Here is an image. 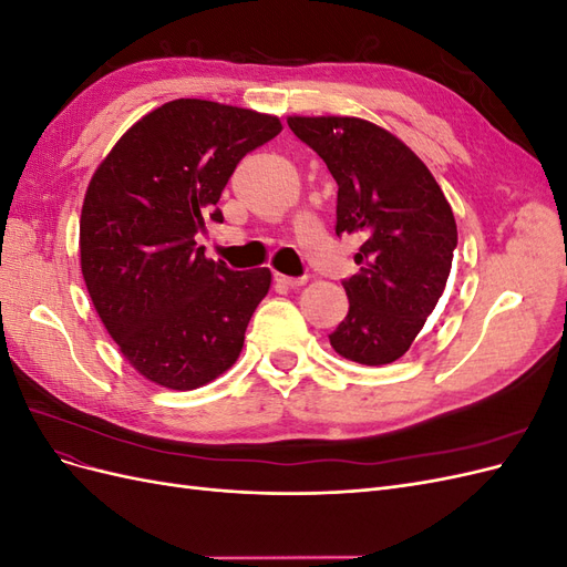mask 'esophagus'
Masks as SVG:
<instances>
[{
    "label": "esophagus",
    "instance_id": "esophagus-1",
    "mask_svg": "<svg viewBox=\"0 0 567 567\" xmlns=\"http://www.w3.org/2000/svg\"><path fill=\"white\" fill-rule=\"evenodd\" d=\"M274 279H277L281 286H288V288H298V286L307 284V277H286V274H274Z\"/></svg>",
    "mask_w": 567,
    "mask_h": 567
}]
</instances>
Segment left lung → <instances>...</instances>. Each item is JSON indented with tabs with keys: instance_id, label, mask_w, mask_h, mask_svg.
<instances>
[{
	"instance_id": "obj_1",
	"label": "left lung",
	"mask_w": 567,
	"mask_h": 567,
	"mask_svg": "<svg viewBox=\"0 0 567 567\" xmlns=\"http://www.w3.org/2000/svg\"><path fill=\"white\" fill-rule=\"evenodd\" d=\"M338 184L336 234H362L359 271L342 281L350 310L329 336L357 364L400 359L433 315L456 248L452 205L423 161L359 117H288Z\"/></svg>"
}]
</instances>
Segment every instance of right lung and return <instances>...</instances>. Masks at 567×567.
<instances>
[{
    "label": "right lung",
    "instance_id": "1",
    "mask_svg": "<svg viewBox=\"0 0 567 567\" xmlns=\"http://www.w3.org/2000/svg\"><path fill=\"white\" fill-rule=\"evenodd\" d=\"M279 117L175 99L134 123L96 167L80 217V265L96 315L144 379L169 390L215 381L241 354L267 296V267L234 271L196 234Z\"/></svg>",
    "mask_w": 567,
    "mask_h": 567
}]
</instances>
